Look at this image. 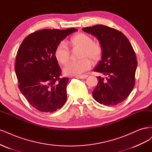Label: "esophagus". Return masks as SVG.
<instances>
[{
  "mask_svg": "<svg viewBox=\"0 0 152 152\" xmlns=\"http://www.w3.org/2000/svg\"><path fill=\"white\" fill-rule=\"evenodd\" d=\"M87 77H88V75H81V76H76V77L80 78V79H86Z\"/></svg>",
  "mask_w": 152,
  "mask_h": 152,
  "instance_id": "34e87169",
  "label": "esophagus"
}]
</instances>
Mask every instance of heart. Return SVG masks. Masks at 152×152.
Here are the masks:
<instances>
[{
  "instance_id": "1",
  "label": "heart",
  "mask_w": 152,
  "mask_h": 152,
  "mask_svg": "<svg viewBox=\"0 0 152 152\" xmlns=\"http://www.w3.org/2000/svg\"><path fill=\"white\" fill-rule=\"evenodd\" d=\"M73 48H80L79 58L76 62H71L66 65L63 69L66 76H79L90 69L91 63L89 58L96 61L99 59L102 54V47L99 43L93 42L91 37L85 33H77L73 36L69 41ZM57 61L61 65H65L69 61V52L64 42L58 44L54 52Z\"/></svg>"
}]
</instances>
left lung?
Instances as JSON below:
<instances>
[{"mask_svg": "<svg viewBox=\"0 0 152 152\" xmlns=\"http://www.w3.org/2000/svg\"><path fill=\"white\" fill-rule=\"evenodd\" d=\"M95 37L102 47V59L94 69L107 76H98L93 91L94 99L101 104L115 105L129 96L135 84L137 61L135 52L127 37L115 29L102 24L83 28Z\"/></svg>", "mask_w": 152, "mask_h": 152, "instance_id": "obj_1", "label": "left lung"}]
</instances>
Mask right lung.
<instances>
[{"label": "right lung", "instance_id": "1", "mask_svg": "<svg viewBox=\"0 0 152 152\" xmlns=\"http://www.w3.org/2000/svg\"><path fill=\"white\" fill-rule=\"evenodd\" d=\"M77 30L44 29L29 35L19 47L15 64L18 87L39 111L53 112L66 102L69 78L60 77L61 69L54 52L58 43Z\"/></svg>", "mask_w": 152, "mask_h": 152}]
</instances>
